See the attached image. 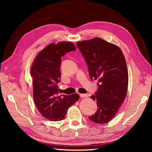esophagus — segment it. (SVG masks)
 Wrapping results in <instances>:
<instances>
[{"label":"esophagus","mask_w":152,"mask_h":152,"mask_svg":"<svg viewBox=\"0 0 152 152\" xmlns=\"http://www.w3.org/2000/svg\"><path fill=\"white\" fill-rule=\"evenodd\" d=\"M87 96L86 94H80V98H86Z\"/></svg>","instance_id":"obj_1"}]
</instances>
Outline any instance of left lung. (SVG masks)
Returning a JSON list of instances; mask_svg holds the SVG:
<instances>
[{
  "label": "left lung",
  "instance_id": "1",
  "mask_svg": "<svg viewBox=\"0 0 152 152\" xmlns=\"http://www.w3.org/2000/svg\"><path fill=\"white\" fill-rule=\"evenodd\" d=\"M88 68L91 80H98V90L91 96L97 102L96 112L89 117L105 124L115 115L126 98L128 73L122 52L117 45L96 37L77 43Z\"/></svg>",
  "mask_w": 152,
  "mask_h": 152
}]
</instances>
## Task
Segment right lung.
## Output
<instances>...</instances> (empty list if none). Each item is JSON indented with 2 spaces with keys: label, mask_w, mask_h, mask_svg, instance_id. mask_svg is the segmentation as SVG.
<instances>
[{
  "label": "right lung",
  "mask_w": 152,
  "mask_h": 152,
  "mask_svg": "<svg viewBox=\"0 0 152 152\" xmlns=\"http://www.w3.org/2000/svg\"><path fill=\"white\" fill-rule=\"evenodd\" d=\"M76 50L70 42L50 44L38 54L31 68L34 99L39 112L51 121H61L68 108L79 100L78 94L59 95L61 56Z\"/></svg>",
  "instance_id": "1"
}]
</instances>
